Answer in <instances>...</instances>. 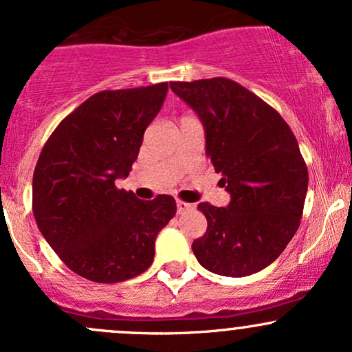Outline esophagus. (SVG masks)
<instances>
[{
  "instance_id": "obj_1",
  "label": "esophagus",
  "mask_w": 352,
  "mask_h": 352,
  "mask_svg": "<svg viewBox=\"0 0 352 352\" xmlns=\"http://www.w3.org/2000/svg\"><path fill=\"white\" fill-rule=\"evenodd\" d=\"M192 208H194V206H192V204L185 202V200L177 199V212H179V214H184V212L192 210Z\"/></svg>"
}]
</instances>
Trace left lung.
Segmentation results:
<instances>
[{"label": "left lung", "instance_id": "obj_1", "mask_svg": "<svg viewBox=\"0 0 352 352\" xmlns=\"http://www.w3.org/2000/svg\"><path fill=\"white\" fill-rule=\"evenodd\" d=\"M170 88L202 120L206 152L230 194L227 207L199 204L207 230L192 250L214 274H256L299 229L309 182L299 144L279 111L234 80L172 82Z\"/></svg>", "mask_w": 352, "mask_h": 352}]
</instances>
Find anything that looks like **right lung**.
I'll use <instances>...</instances> for the list:
<instances>
[{
  "instance_id": "1",
  "label": "right lung",
  "mask_w": 352,
  "mask_h": 352,
  "mask_svg": "<svg viewBox=\"0 0 352 352\" xmlns=\"http://www.w3.org/2000/svg\"><path fill=\"white\" fill-rule=\"evenodd\" d=\"M168 83L103 90L65 117L33 173V215L56 256L88 280L115 284L152 265L175 199L140 200L115 185L137 160Z\"/></svg>"
}]
</instances>
